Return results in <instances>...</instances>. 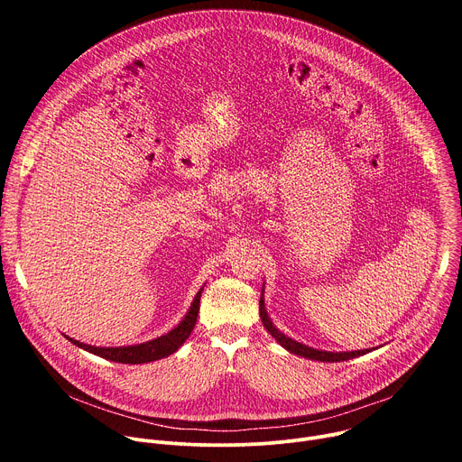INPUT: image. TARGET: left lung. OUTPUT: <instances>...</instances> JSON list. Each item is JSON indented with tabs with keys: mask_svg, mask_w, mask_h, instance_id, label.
Segmentation results:
<instances>
[{
	"mask_svg": "<svg viewBox=\"0 0 462 462\" xmlns=\"http://www.w3.org/2000/svg\"><path fill=\"white\" fill-rule=\"evenodd\" d=\"M259 316H261V321L263 325H265L267 331L291 353L294 355H300V356H305V358H310V360H319V362H344V360H349V358H356L360 355H365L369 353V349H364V351H351V353H328V351H318V349H312V347H307L289 337H285L282 331H278V328L273 325L267 310H265V301H263V294L259 298Z\"/></svg>",
	"mask_w": 462,
	"mask_h": 462,
	"instance_id": "left-lung-1",
	"label": "left lung"
}]
</instances>
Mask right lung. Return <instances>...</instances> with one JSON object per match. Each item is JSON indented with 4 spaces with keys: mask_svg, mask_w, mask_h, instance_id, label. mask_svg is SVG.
Instances as JSON below:
<instances>
[{
    "mask_svg": "<svg viewBox=\"0 0 462 462\" xmlns=\"http://www.w3.org/2000/svg\"><path fill=\"white\" fill-rule=\"evenodd\" d=\"M203 291V289H201ZM201 291L197 292L188 314L184 316V319L171 328L168 335H162L161 338H155L152 342L146 344H139V346H127V347H95V346H86L80 344L69 337H65L68 340H71L75 346L102 356L106 360L111 362H118V364H146V362H153V360H161L164 356H170L171 353H175L189 337V333L193 331L195 321H197V314H199V301H201Z\"/></svg>",
    "mask_w": 462,
    "mask_h": 462,
    "instance_id": "add662e5",
    "label": "right lung"
}]
</instances>
